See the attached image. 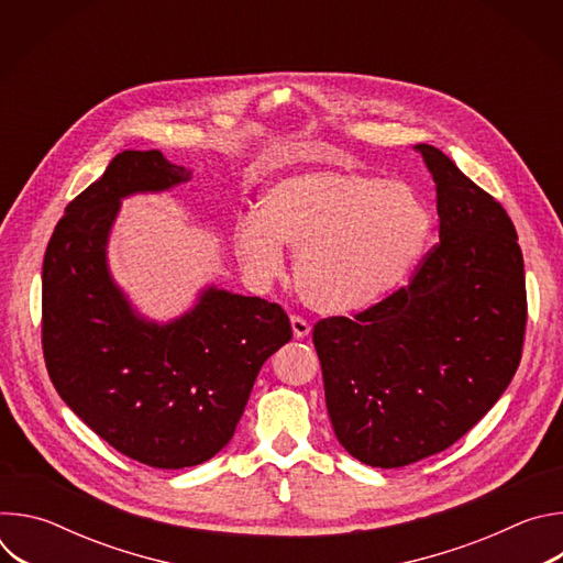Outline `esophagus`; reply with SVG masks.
Masks as SVG:
<instances>
[{
    "label": "esophagus",
    "instance_id": "34e87169",
    "mask_svg": "<svg viewBox=\"0 0 563 563\" xmlns=\"http://www.w3.org/2000/svg\"><path fill=\"white\" fill-rule=\"evenodd\" d=\"M291 330H294L296 339H307L311 334V325L302 316H291Z\"/></svg>",
    "mask_w": 563,
    "mask_h": 563
}]
</instances>
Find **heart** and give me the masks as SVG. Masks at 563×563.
Wrapping results in <instances>:
<instances>
[{"label": "heart", "instance_id": "1", "mask_svg": "<svg viewBox=\"0 0 563 563\" xmlns=\"http://www.w3.org/2000/svg\"><path fill=\"white\" fill-rule=\"evenodd\" d=\"M430 233V213L400 180L316 169L276 180L258 213L233 224V252L256 276L285 269L280 245L298 250L296 285L318 311L361 313L412 276Z\"/></svg>", "mask_w": 563, "mask_h": 563}]
</instances>
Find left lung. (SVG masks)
<instances>
[{"mask_svg": "<svg viewBox=\"0 0 563 563\" xmlns=\"http://www.w3.org/2000/svg\"><path fill=\"white\" fill-rule=\"evenodd\" d=\"M439 243L406 287L354 318L313 325L341 445L404 467L472 430L510 385L528 320L523 256L506 209L432 144Z\"/></svg>", "mask_w": 563, "mask_h": 563, "instance_id": "left-lung-1", "label": "left lung"}]
</instances>
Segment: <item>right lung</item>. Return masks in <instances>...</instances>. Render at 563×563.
Masks as SVG:
<instances>
[{"instance_id":"1","label":"right lung","mask_w":563,"mask_h":563,"mask_svg":"<svg viewBox=\"0 0 563 563\" xmlns=\"http://www.w3.org/2000/svg\"><path fill=\"white\" fill-rule=\"evenodd\" d=\"M189 178L159 151L118 153L68 202L42 267V350L57 394L111 448L159 470L218 454L263 363L291 341L285 309L265 298L209 287L189 313L157 325L111 280L107 240L120 200Z\"/></svg>"}]
</instances>
